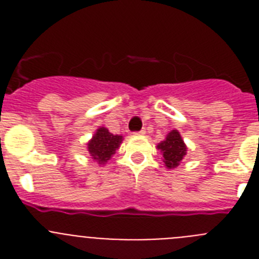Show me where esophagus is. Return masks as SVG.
Returning <instances> with one entry per match:
<instances>
[{"label": "esophagus", "mask_w": 259, "mask_h": 259, "mask_svg": "<svg viewBox=\"0 0 259 259\" xmlns=\"http://www.w3.org/2000/svg\"><path fill=\"white\" fill-rule=\"evenodd\" d=\"M144 134H145V130H141V131L134 132V135H144Z\"/></svg>", "instance_id": "1"}]
</instances>
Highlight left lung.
Instances as JSON below:
<instances>
[{
	"mask_svg": "<svg viewBox=\"0 0 259 259\" xmlns=\"http://www.w3.org/2000/svg\"><path fill=\"white\" fill-rule=\"evenodd\" d=\"M158 149L162 152L163 162L168 168L179 166L183 157L187 154V146L176 130H172L161 144H158Z\"/></svg>",
	"mask_w": 259,
	"mask_h": 259,
	"instance_id": "1",
	"label": "left lung"
}]
</instances>
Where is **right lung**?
I'll return each instance as SVG.
<instances>
[{
    "label": "right lung",
    "instance_id": "add662e5",
    "mask_svg": "<svg viewBox=\"0 0 259 259\" xmlns=\"http://www.w3.org/2000/svg\"><path fill=\"white\" fill-rule=\"evenodd\" d=\"M122 143V136L110 134L106 128H98L93 139L88 143V150L95 161L105 163L115 153Z\"/></svg>",
    "mask_w": 259,
    "mask_h": 259
}]
</instances>
